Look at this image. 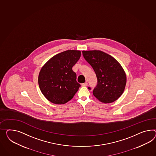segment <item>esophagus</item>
Returning <instances> with one entry per match:
<instances>
[{"label": "esophagus", "mask_w": 156, "mask_h": 156, "mask_svg": "<svg viewBox=\"0 0 156 156\" xmlns=\"http://www.w3.org/2000/svg\"><path fill=\"white\" fill-rule=\"evenodd\" d=\"M88 83L87 82H85V83H84L83 84H81V85L83 86V87H87L88 86Z\"/></svg>", "instance_id": "obj_1"}]
</instances>
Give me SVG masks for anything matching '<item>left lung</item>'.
Returning a JSON list of instances; mask_svg holds the SVG:
<instances>
[{
  "mask_svg": "<svg viewBox=\"0 0 156 156\" xmlns=\"http://www.w3.org/2000/svg\"><path fill=\"white\" fill-rule=\"evenodd\" d=\"M83 54L93 68L98 80L93 95L105 104L118 100L124 92L127 83L126 72L120 63L114 57L100 50L83 51Z\"/></svg>",
  "mask_w": 156,
  "mask_h": 156,
  "instance_id": "left-lung-1",
  "label": "left lung"
}]
</instances>
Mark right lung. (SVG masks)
Returning a JSON list of instances; mask_svg holds the SVG:
<instances>
[{
	"label": "right lung",
	"instance_id": "obj_1",
	"mask_svg": "<svg viewBox=\"0 0 156 156\" xmlns=\"http://www.w3.org/2000/svg\"><path fill=\"white\" fill-rule=\"evenodd\" d=\"M80 50H71L52 56L42 66L38 75L41 91L50 102L57 105L68 102L79 90L72 67L80 59Z\"/></svg>",
	"mask_w": 156,
	"mask_h": 156
}]
</instances>
